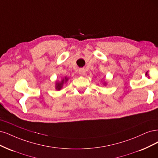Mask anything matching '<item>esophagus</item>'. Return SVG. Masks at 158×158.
<instances>
[{
	"label": "esophagus",
	"instance_id": "esophagus-1",
	"mask_svg": "<svg viewBox=\"0 0 158 158\" xmlns=\"http://www.w3.org/2000/svg\"><path fill=\"white\" fill-rule=\"evenodd\" d=\"M79 74L82 75H84L85 74V71L84 69H80L79 71Z\"/></svg>",
	"mask_w": 158,
	"mask_h": 158
}]
</instances>
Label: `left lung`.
I'll list each match as a JSON object with an SVG mask.
<instances>
[{"label":"left lung","instance_id":"left-lung-1","mask_svg":"<svg viewBox=\"0 0 158 158\" xmlns=\"http://www.w3.org/2000/svg\"><path fill=\"white\" fill-rule=\"evenodd\" d=\"M104 84H105V85H106V83H104Z\"/></svg>","mask_w":158,"mask_h":158}]
</instances>
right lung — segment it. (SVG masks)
Listing matches in <instances>:
<instances>
[{
	"mask_svg": "<svg viewBox=\"0 0 158 158\" xmlns=\"http://www.w3.org/2000/svg\"><path fill=\"white\" fill-rule=\"evenodd\" d=\"M68 80V79L65 77L64 79H63L62 81H61L60 82H57L56 83V89L58 90H60L62 88V86H63L64 83L67 82Z\"/></svg>",
	"mask_w": 158,
	"mask_h": 158,
	"instance_id": "obj_1",
	"label": "right lung"
}]
</instances>
